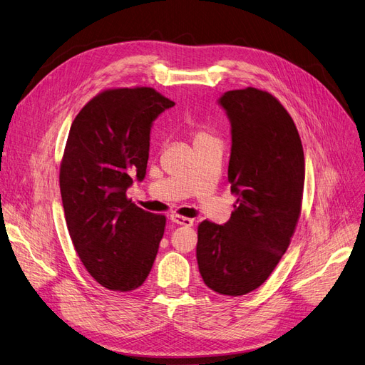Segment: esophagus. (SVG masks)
<instances>
[{
	"label": "esophagus",
	"mask_w": 365,
	"mask_h": 365,
	"mask_svg": "<svg viewBox=\"0 0 365 365\" xmlns=\"http://www.w3.org/2000/svg\"><path fill=\"white\" fill-rule=\"evenodd\" d=\"M170 220H172L173 223H177V225H182V226H193V220H192V218L184 217V215H180V214H172V215H170Z\"/></svg>",
	"instance_id": "1"
}]
</instances>
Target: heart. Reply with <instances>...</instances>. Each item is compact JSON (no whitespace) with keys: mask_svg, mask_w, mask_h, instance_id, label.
I'll list each match as a JSON object with an SVG mask.
<instances>
[{"mask_svg":"<svg viewBox=\"0 0 365 365\" xmlns=\"http://www.w3.org/2000/svg\"><path fill=\"white\" fill-rule=\"evenodd\" d=\"M193 136H195V140L196 139H200V138H205V136H211L208 132H205V130H202V128H196L195 132H193Z\"/></svg>","mask_w":365,"mask_h":365,"instance_id":"obj_1","label":"heart"}]
</instances>
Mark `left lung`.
<instances>
[{
	"label": "left lung",
	"mask_w": 365,
	"mask_h": 365,
	"mask_svg": "<svg viewBox=\"0 0 365 365\" xmlns=\"http://www.w3.org/2000/svg\"><path fill=\"white\" fill-rule=\"evenodd\" d=\"M218 103L232 125L227 180L238 199L227 223H199L196 259L210 289L240 297L265 283L294 237L304 151L292 116L268 91L247 86Z\"/></svg>",
	"instance_id": "left-lung-1"
}]
</instances>
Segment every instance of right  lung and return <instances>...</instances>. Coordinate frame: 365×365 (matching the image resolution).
<instances>
[{"mask_svg":"<svg viewBox=\"0 0 365 365\" xmlns=\"http://www.w3.org/2000/svg\"><path fill=\"white\" fill-rule=\"evenodd\" d=\"M173 105L151 86L108 88L70 127L60 166L67 229L86 271L115 292L142 286L163 238L166 217L139 208L125 190L145 178L151 124Z\"/></svg>","mask_w":365,"mask_h":365,"instance_id":"right-lung-1","label":"right lung"}]
</instances>
